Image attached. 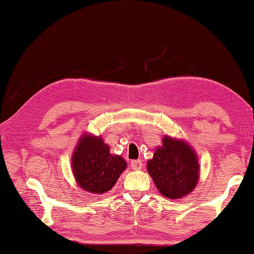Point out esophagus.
Instances as JSON below:
<instances>
[{
  "label": "esophagus",
  "instance_id": "obj_1",
  "mask_svg": "<svg viewBox=\"0 0 254 254\" xmlns=\"http://www.w3.org/2000/svg\"><path fill=\"white\" fill-rule=\"evenodd\" d=\"M130 166L134 170H139V169H142L143 163L140 160H132V161L130 162Z\"/></svg>",
  "mask_w": 254,
  "mask_h": 254
}]
</instances>
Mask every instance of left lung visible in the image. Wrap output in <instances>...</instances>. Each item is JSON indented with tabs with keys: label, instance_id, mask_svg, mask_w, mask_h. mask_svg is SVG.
Instances as JSON below:
<instances>
[{
	"label": "left lung",
	"instance_id": "1",
	"mask_svg": "<svg viewBox=\"0 0 254 254\" xmlns=\"http://www.w3.org/2000/svg\"><path fill=\"white\" fill-rule=\"evenodd\" d=\"M146 167L159 192L171 200L190 194L196 186L197 157L184 140L165 136Z\"/></svg>",
	"mask_w": 254,
	"mask_h": 254
}]
</instances>
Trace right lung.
Returning <instances> with one entry per match:
<instances>
[{"label":"right lung","instance_id":"obj_1","mask_svg":"<svg viewBox=\"0 0 254 254\" xmlns=\"http://www.w3.org/2000/svg\"><path fill=\"white\" fill-rule=\"evenodd\" d=\"M127 163L120 155L111 154L101 137L84 135L72 154V170L81 189L102 194L111 190Z\"/></svg>","mask_w":254,"mask_h":254}]
</instances>
